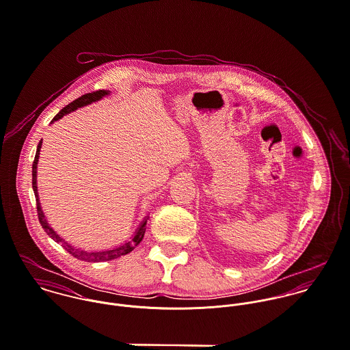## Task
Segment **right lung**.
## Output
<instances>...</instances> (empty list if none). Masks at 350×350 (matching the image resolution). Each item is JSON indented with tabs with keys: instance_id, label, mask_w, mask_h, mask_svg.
Masks as SVG:
<instances>
[{
	"instance_id": "add662e5",
	"label": "right lung",
	"mask_w": 350,
	"mask_h": 350,
	"mask_svg": "<svg viewBox=\"0 0 350 350\" xmlns=\"http://www.w3.org/2000/svg\"><path fill=\"white\" fill-rule=\"evenodd\" d=\"M110 94L109 90H98V92H94V93H89V94H85L82 97H79L78 100H72L71 103H68L66 107H63L52 120L53 121H57L59 118H62L63 116L77 110L78 107H82V106H86L92 102H96V100H100L102 97ZM40 148H42V140L40 143L38 144V150H36V156H35V160H33V164H32V187H33V193H35V198H36V207H38V217H39V221H40V225L42 228L44 229V232L50 236L51 239L57 243V244H62V247L64 250H67L71 256H74L75 258L78 260H82V261H89V262H100V261H109V260H113V258H117V257H121L129 252L135 250L143 240L144 237V233H146V225H147V219L146 218L140 228L136 230L135 236L132 237V240L126 241L125 244L117 247V248H113V250H100V252H88V250H78L72 245H70L67 241H64L62 237H59V234H56L53 232V229L51 228L44 217V213L42 210V206H40V200H39V194H38V183H36V175H38V161H39V154H40Z\"/></svg>"
}]
</instances>
